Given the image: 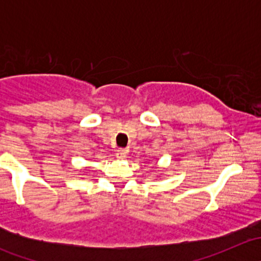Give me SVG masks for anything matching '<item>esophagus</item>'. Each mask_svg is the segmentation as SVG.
<instances>
[{"label":"esophagus","mask_w":261,"mask_h":261,"mask_svg":"<svg viewBox=\"0 0 261 261\" xmlns=\"http://www.w3.org/2000/svg\"><path fill=\"white\" fill-rule=\"evenodd\" d=\"M126 154H127V150H125V149H118L117 152H116V156H117L118 159H125Z\"/></svg>","instance_id":"esophagus-1"}]
</instances>
